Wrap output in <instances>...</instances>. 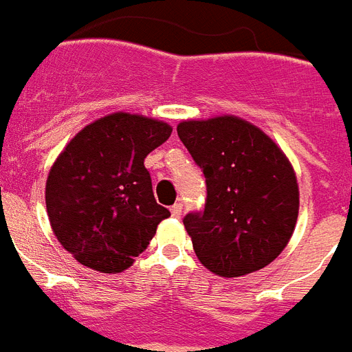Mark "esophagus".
Listing matches in <instances>:
<instances>
[{
	"mask_svg": "<svg viewBox=\"0 0 352 352\" xmlns=\"http://www.w3.org/2000/svg\"><path fill=\"white\" fill-rule=\"evenodd\" d=\"M171 215H173V217H181L182 215V204H181V202H177V204L171 206Z\"/></svg>",
	"mask_w": 352,
	"mask_h": 352,
	"instance_id": "1",
	"label": "esophagus"
}]
</instances>
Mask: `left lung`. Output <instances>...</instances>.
I'll use <instances>...</instances> for the list:
<instances>
[{
  "instance_id": "left-lung-1",
  "label": "left lung",
  "mask_w": 352,
  "mask_h": 352,
  "mask_svg": "<svg viewBox=\"0 0 352 352\" xmlns=\"http://www.w3.org/2000/svg\"><path fill=\"white\" fill-rule=\"evenodd\" d=\"M206 179V202L182 219L193 250L215 275L242 276L273 262L298 217L295 171L275 142L239 117L177 126Z\"/></svg>"
}]
</instances>
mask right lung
Returning a JSON list of instances; mask_svg holds the SVG:
<instances>
[{"label": "right lung", "instance_id": "1", "mask_svg": "<svg viewBox=\"0 0 352 352\" xmlns=\"http://www.w3.org/2000/svg\"><path fill=\"white\" fill-rule=\"evenodd\" d=\"M170 135L166 122L119 111L82 128L57 157L48 219L77 262L121 273L146 250L170 211L157 204L144 159Z\"/></svg>", "mask_w": 352, "mask_h": 352}]
</instances>
